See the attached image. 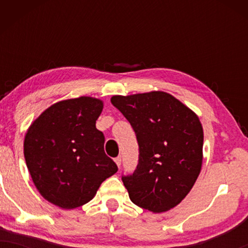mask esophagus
Segmentation results:
<instances>
[{"label":"esophagus","mask_w":248,"mask_h":248,"mask_svg":"<svg viewBox=\"0 0 248 248\" xmlns=\"http://www.w3.org/2000/svg\"><path fill=\"white\" fill-rule=\"evenodd\" d=\"M115 162H116V165L118 166V167H121L122 158H121V157H116V158H115Z\"/></svg>","instance_id":"esophagus-1"}]
</instances>
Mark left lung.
I'll return each mask as SVG.
<instances>
[{
	"label": "left lung",
	"instance_id": "1",
	"mask_svg": "<svg viewBox=\"0 0 248 248\" xmlns=\"http://www.w3.org/2000/svg\"><path fill=\"white\" fill-rule=\"evenodd\" d=\"M111 104L130 122L139 144L137 169L122 176L131 201L152 212L174 208L201 171L203 128L199 117L162 91L114 96Z\"/></svg>",
	"mask_w": 248,
	"mask_h": 248
}]
</instances>
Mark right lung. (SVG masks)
Instances as JSON below:
<instances>
[{"instance_id": "add662e5", "label": "right lung", "mask_w": 248, "mask_h": 248, "mask_svg": "<svg viewBox=\"0 0 248 248\" xmlns=\"http://www.w3.org/2000/svg\"><path fill=\"white\" fill-rule=\"evenodd\" d=\"M103 101L91 97L56 103L30 125L23 143L27 167L40 194L62 209L89 202L117 171L96 127Z\"/></svg>"}]
</instances>
